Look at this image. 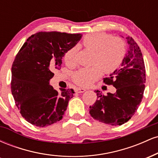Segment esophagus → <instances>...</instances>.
Here are the masks:
<instances>
[{
    "label": "esophagus",
    "instance_id": "34e87169",
    "mask_svg": "<svg viewBox=\"0 0 158 158\" xmlns=\"http://www.w3.org/2000/svg\"><path fill=\"white\" fill-rule=\"evenodd\" d=\"M85 88H76L75 91L77 92V93H84V92L85 91Z\"/></svg>",
    "mask_w": 158,
    "mask_h": 158
}]
</instances>
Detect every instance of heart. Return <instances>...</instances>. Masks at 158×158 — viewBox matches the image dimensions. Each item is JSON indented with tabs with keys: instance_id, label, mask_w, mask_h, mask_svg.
Masks as SVG:
<instances>
[{
	"instance_id": "heart-1",
	"label": "heart",
	"mask_w": 158,
	"mask_h": 158,
	"mask_svg": "<svg viewBox=\"0 0 158 158\" xmlns=\"http://www.w3.org/2000/svg\"><path fill=\"white\" fill-rule=\"evenodd\" d=\"M82 44L88 50L94 51L95 55L92 68H84L73 76V81L81 87H89L102 76L114 72L121 64L126 53L123 41L118 37H111L105 32L87 35L82 40ZM77 47H73L64 55V61L69 65L76 63Z\"/></svg>"
}]
</instances>
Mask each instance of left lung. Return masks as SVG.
<instances>
[{"instance_id": "8db88e82", "label": "left lung", "mask_w": 158, "mask_h": 158, "mask_svg": "<svg viewBox=\"0 0 158 158\" xmlns=\"http://www.w3.org/2000/svg\"><path fill=\"white\" fill-rule=\"evenodd\" d=\"M126 39L129 49L120 67L103 80L105 84L113 85L117 91L105 96L97 90V101L90 106L89 113L94 119L111 126H121L131 118L145 90L146 68L142 52L131 37Z\"/></svg>"}]
</instances>
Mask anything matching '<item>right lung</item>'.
Returning <instances> with one entry per match:
<instances>
[{
  "instance_id": "right-lung-1",
  "label": "right lung",
  "mask_w": 158,
  "mask_h": 158,
  "mask_svg": "<svg viewBox=\"0 0 158 158\" xmlns=\"http://www.w3.org/2000/svg\"><path fill=\"white\" fill-rule=\"evenodd\" d=\"M81 34L39 32L25 41L12 67L11 90L16 106L27 122L45 127L61 120L73 89H54L50 80L60 70L62 57L79 41Z\"/></svg>"
}]
</instances>
